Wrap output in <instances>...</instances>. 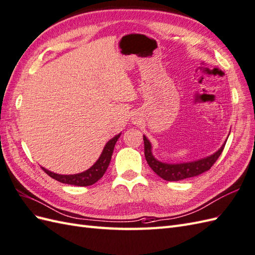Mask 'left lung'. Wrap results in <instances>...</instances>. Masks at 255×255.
<instances>
[{"mask_svg":"<svg viewBox=\"0 0 255 255\" xmlns=\"http://www.w3.org/2000/svg\"><path fill=\"white\" fill-rule=\"evenodd\" d=\"M143 141H144V155L148 166L152 168V170L156 174L159 175L161 179H164L166 181L184 180L196 177V175H199L208 171L209 169L213 166L214 162L218 160L225 146L224 143L218 152H215L213 155L209 156L207 158L191 162H184V164L171 165L165 164V162H161L158 161L157 159H155V157L152 155L151 143H149V141L145 138V135L143 136Z\"/></svg>","mask_w":255,"mask_h":255,"instance_id":"1","label":"left lung"}]
</instances>
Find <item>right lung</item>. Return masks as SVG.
Here are the masks:
<instances>
[{"instance_id":"obj_1","label":"right lung","mask_w":255,"mask_h":255,"mask_svg":"<svg viewBox=\"0 0 255 255\" xmlns=\"http://www.w3.org/2000/svg\"><path fill=\"white\" fill-rule=\"evenodd\" d=\"M120 135L121 134L116 135L112 140H110L107 143V145L104 146L103 152L99 157V159L96 161V164L93 167H90L88 170L84 171L82 173L63 175V174H57V173L51 172L45 168H42V169L49 175L50 178L59 181L64 184H70V185H75V186L93 185L98 180H100L103 177V174L106 173L107 169L110 165L111 157H112L115 143L117 140H119Z\"/></svg>"}]
</instances>
